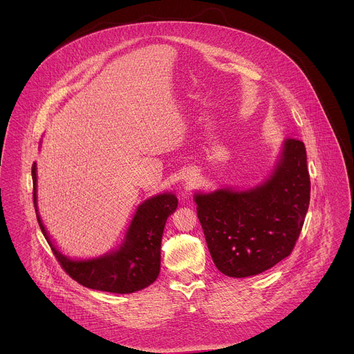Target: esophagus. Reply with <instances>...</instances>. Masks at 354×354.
I'll return each mask as SVG.
<instances>
[{"label": "esophagus", "instance_id": "obj_1", "mask_svg": "<svg viewBox=\"0 0 354 354\" xmlns=\"http://www.w3.org/2000/svg\"><path fill=\"white\" fill-rule=\"evenodd\" d=\"M189 180H192V175H187V176H186V182H189Z\"/></svg>", "mask_w": 354, "mask_h": 354}]
</instances>
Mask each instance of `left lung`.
Wrapping results in <instances>:
<instances>
[{
    "label": "left lung",
    "mask_w": 354,
    "mask_h": 354,
    "mask_svg": "<svg viewBox=\"0 0 354 354\" xmlns=\"http://www.w3.org/2000/svg\"><path fill=\"white\" fill-rule=\"evenodd\" d=\"M311 182L306 145L284 138L270 175L246 189L196 192L197 217L217 269L249 277L287 258L310 206Z\"/></svg>",
    "instance_id": "8db88e82"
}]
</instances>
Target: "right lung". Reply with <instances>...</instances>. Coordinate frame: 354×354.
I'll use <instances>...</instances> for the list:
<instances>
[{
    "label": "right lung",
    "mask_w": 354,
    "mask_h": 354,
    "mask_svg": "<svg viewBox=\"0 0 354 354\" xmlns=\"http://www.w3.org/2000/svg\"><path fill=\"white\" fill-rule=\"evenodd\" d=\"M33 203L39 227L62 268L80 284L99 291L130 294L153 284L161 270V241L168 217L176 210L172 192L156 194L138 205L122 242L104 255L71 259L50 238L37 209V168L32 167Z\"/></svg>",
    "instance_id": "1"
}]
</instances>
